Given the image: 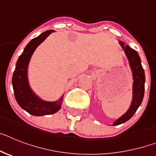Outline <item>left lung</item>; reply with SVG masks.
Instances as JSON below:
<instances>
[{
  "label": "left lung",
  "instance_id": "obj_1",
  "mask_svg": "<svg viewBox=\"0 0 156 156\" xmlns=\"http://www.w3.org/2000/svg\"><path fill=\"white\" fill-rule=\"evenodd\" d=\"M119 44L124 49V52L129 60V66L133 73V100L128 111L114 122V126L126 122L134 115L138 107L142 102L144 94V82H145L144 69L141 66L140 58L137 52L131 48H129L128 45H125L122 41H119Z\"/></svg>",
  "mask_w": 156,
  "mask_h": 156
}]
</instances>
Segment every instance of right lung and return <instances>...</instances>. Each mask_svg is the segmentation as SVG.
<instances>
[{
	"label": "right lung",
	"mask_w": 156,
	"mask_h": 156,
	"mask_svg": "<svg viewBox=\"0 0 156 156\" xmlns=\"http://www.w3.org/2000/svg\"><path fill=\"white\" fill-rule=\"evenodd\" d=\"M54 30H48L30 41L16 62V69L12 76V86L18 104L22 108L33 115H51L61 108L63 97L58 101L48 102L40 99L31 90L27 80V66L32 54L38 45Z\"/></svg>",
	"instance_id": "1"
}]
</instances>
